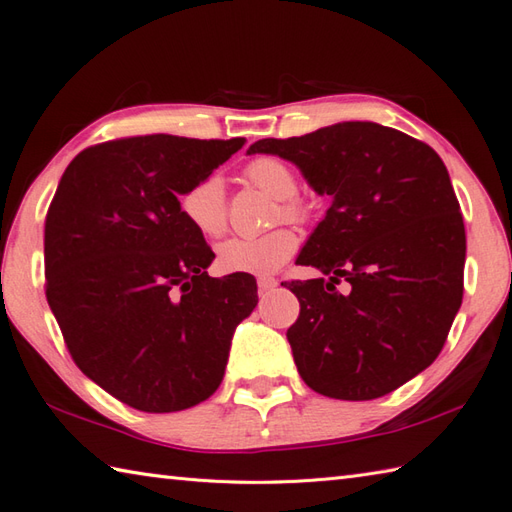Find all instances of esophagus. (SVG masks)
I'll return each instance as SVG.
<instances>
[{
  "mask_svg": "<svg viewBox=\"0 0 512 512\" xmlns=\"http://www.w3.org/2000/svg\"><path fill=\"white\" fill-rule=\"evenodd\" d=\"M276 287H278V280H276V278H269V276H260V278H258V289H260V293L274 291Z\"/></svg>",
  "mask_w": 512,
  "mask_h": 512,
  "instance_id": "1",
  "label": "esophagus"
}]
</instances>
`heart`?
<instances>
[{
	"mask_svg": "<svg viewBox=\"0 0 512 512\" xmlns=\"http://www.w3.org/2000/svg\"><path fill=\"white\" fill-rule=\"evenodd\" d=\"M245 179L258 190L276 199L271 221L309 223L313 217L311 199L298 192V175L289 162L276 155H260L245 166ZM184 219L206 238H219L227 232V197L219 175H206L184 190L179 197ZM298 249V236L289 227H276L260 236L230 238L219 245L217 263L227 274L269 276L278 271Z\"/></svg>",
	"mask_w": 512,
	"mask_h": 512,
	"instance_id": "obj_1",
	"label": "heart"
}]
</instances>
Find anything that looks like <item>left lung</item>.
Masks as SVG:
<instances>
[{"label":"left lung","mask_w":512,"mask_h":512,"mask_svg":"<svg viewBox=\"0 0 512 512\" xmlns=\"http://www.w3.org/2000/svg\"><path fill=\"white\" fill-rule=\"evenodd\" d=\"M300 166L333 203L298 265L320 278L285 287L300 302L287 331L311 390L370 401L434 363L464 291L467 234L445 164L429 144L374 122L258 140ZM349 282L346 292L336 287Z\"/></svg>","instance_id":"8db88e82"}]
</instances>
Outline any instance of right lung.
<instances>
[{
	"instance_id": "add662e5",
	"label": "right lung",
	"mask_w": 512,
	"mask_h": 512,
	"mask_svg": "<svg viewBox=\"0 0 512 512\" xmlns=\"http://www.w3.org/2000/svg\"><path fill=\"white\" fill-rule=\"evenodd\" d=\"M245 138L133 135L87 146L45 214V298L74 363L140 412H181L223 381L249 274L210 278L212 249L177 195Z\"/></svg>"
}]
</instances>
